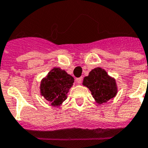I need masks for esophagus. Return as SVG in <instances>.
<instances>
[{
	"instance_id": "1",
	"label": "esophagus",
	"mask_w": 148,
	"mask_h": 148,
	"mask_svg": "<svg viewBox=\"0 0 148 148\" xmlns=\"http://www.w3.org/2000/svg\"><path fill=\"white\" fill-rule=\"evenodd\" d=\"M82 79H83V78H82V77H78V78H76L77 83L78 84H81V83L82 82Z\"/></svg>"
}]
</instances>
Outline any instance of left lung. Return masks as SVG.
<instances>
[{
  "mask_svg": "<svg viewBox=\"0 0 148 148\" xmlns=\"http://www.w3.org/2000/svg\"><path fill=\"white\" fill-rule=\"evenodd\" d=\"M83 85L91 91L92 97L98 104L106 103L116 97L118 92L116 79L109 76L104 69L95 67L84 77Z\"/></svg>",
  "mask_w": 148,
  "mask_h": 148,
  "instance_id": "left-lung-1",
  "label": "left lung"
}]
</instances>
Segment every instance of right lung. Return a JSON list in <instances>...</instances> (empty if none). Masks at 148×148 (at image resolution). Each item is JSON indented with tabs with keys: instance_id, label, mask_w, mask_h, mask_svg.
Listing matches in <instances>:
<instances>
[{
	"instance_id": "add662e5",
	"label": "right lung",
	"mask_w": 148,
	"mask_h": 148,
	"mask_svg": "<svg viewBox=\"0 0 148 148\" xmlns=\"http://www.w3.org/2000/svg\"><path fill=\"white\" fill-rule=\"evenodd\" d=\"M74 78L60 67H53L40 82V95L52 106L59 107L66 99Z\"/></svg>"
}]
</instances>
